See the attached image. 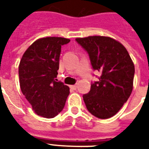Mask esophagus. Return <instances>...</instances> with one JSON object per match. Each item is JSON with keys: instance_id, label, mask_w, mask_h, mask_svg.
<instances>
[{"instance_id": "1", "label": "esophagus", "mask_w": 149, "mask_h": 149, "mask_svg": "<svg viewBox=\"0 0 149 149\" xmlns=\"http://www.w3.org/2000/svg\"><path fill=\"white\" fill-rule=\"evenodd\" d=\"M71 88H72V89L76 90V89L77 88V84H74V85H71Z\"/></svg>"}]
</instances>
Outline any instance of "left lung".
Listing matches in <instances>:
<instances>
[{"label":"left lung","instance_id":"1","mask_svg":"<svg viewBox=\"0 0 149 149\" xmlns=\"http://www.w3.org/2000/svg\"><path fill=\"white\" fill-rule=\"evenodd\" d=\"M76 40L88 53L93 68L101 72L99 81L91 84L89 93L83 95L86 108L96 117L110 118L131 95L134 64L125 46L111 37L93 36Z\"/></svg>","mask_w":149,"mask_h":149}]
</instances>
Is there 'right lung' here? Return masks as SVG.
<instances>
[{
  "label": "right lung",
  "mask_w": 149,
  "mask_h": 149,
  "mask_svg": "<svg viewBox=\"0 0 149 149\" xmlns=\"http://www.w3.org/2000/svg\"><path fill=\"white\" fill-rule=\"evenodd\" d=\"M69 39L49 37L37 40L24 52L19 65L22 93L38 116L52 118L61 112L69 88L56 78L61 46Z\"/></svg>",
  "instance_id": "1"
}]
</instances>
